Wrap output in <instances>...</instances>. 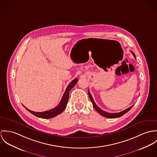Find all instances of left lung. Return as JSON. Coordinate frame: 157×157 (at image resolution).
<instances>
[{
    "label": "left lung",
    "instance_id": "left-lung-1",
    "mask_svg": "<svg viewBox=\"0 0 157 157\" xmlns=\"http://www.w3.org/2000/svg\"><path fill=\"white\" fill-rule=\"evenodd\" d=\"M131 53H132V55H134V58H136L135 54L132 52H131ZM88 93L90 99V100H91V102H92L94 108H95V109H96L101 115H102V116L105 117H107V118L114 119V118H117V117H121L123 115H124L125 113H126L127 112H128V111L132 108V107L134 106V105H132V106H131L130 107H129L128 108H127V109L123 110V111H121V112H120V113H108V112H106V111H105L104 110L101 109L97 105L95 104V102H94V100H93V97H92L91 94H90L89 90H88Z\"/></svg>",
    "mask_w": 157,
    "mask_h": 157
}]
</instances>
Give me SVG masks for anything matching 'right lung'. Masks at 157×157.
I'll return each mask as SVG.
<instances>
[{"label": "right lung", "instance_id": "1", "mask_svg": "<svg viewBox=\"0 0 157 157\" xmlns=\"http://www.w3.org/2000/svg\"><path fill=\"white\" fill-rule=\"evenodd\" d=\"M78 81V79L75 78L70 82V84H69V86L66 88V90L62 97V99H61L59 104L57 106L55 107L52 109L46 111L44 112H35V111H31V110L28 109L25 106H24V107L29 112H30L31 113H32L33 114H34V116L38 117H40L42 119H51V118L54 117L58 116V114H61L66 108V107L67 106V104L69 101V91H70V90L76 85V84L77 83Z\"/></svg>", "mask_w": 157, "mask_h": 157}]
</instances>
